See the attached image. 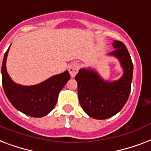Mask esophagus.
Masks as SVG:
<instances>
[{
    "label": "esophagus",
    "mask_w": 151,
    "mask_h": 151,
    "mask_svg": "<svg viewBox=\"0 0 151 151\" xmlns=\"http://www.w3.org/2000/svg\"><path fill=\"white\" fill-rule=\"evenodd\" d=\"M79 68V65L78 63L74 62L71 64L68 67V71H69V73L71 75V76L73 78V77L76 76V75L78 73Z\"/></svg>",
    "instance_id": "esophagus-1"
}]
</instances>
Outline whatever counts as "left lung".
I'll return each mask as SVG.
<instances>
[{
	"instance_id": "left-lung-1",
	"label": "left lung",
	"mask_w": 151,
	"mask_h": 151,
	"mask_svg": "<svg viewBox=\"0 0 151 151\" xmlns=\"http://www.w3.org/2000/svg\"><path fill=\"white\" fill-rule=\"evenodd\" d=\"M115 50L109 53L119 60L124 73L118 80H105L97 71L80 68L75 79L78 83V96L85 113L97 120L116 115L127 102L132 80L133 64L125 45L113 41Z\"/></svg>"
}]
</instances>
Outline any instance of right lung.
<instances>
[{"instance_id": "add662e5", "label": "right lung", "mask_w": 151, "mask_h": 151, "mask_svg": "<svg viewBox=\"0 0 151 151\" xmlns=\"http://www.w3.org/2000/svg\"><path fill=\"white\" fill-rule=\"evenodd\" d=\"M10 48V46H9ZM9 48L2 62V85L12 105L21 113L33 117H42L54 108L60 91L70 79L68 71L56 75L33 86H23L12 81L6 69Z\"/></svg>"}]
</instances>
